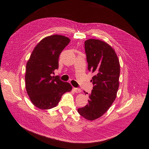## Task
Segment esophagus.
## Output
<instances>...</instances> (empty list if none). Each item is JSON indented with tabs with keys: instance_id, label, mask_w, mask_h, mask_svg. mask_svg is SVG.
I'll use <instances>...</instances> for the list:
<instances>
[{
	"instance_id": "1",
	"label": "esophagus",
	"mask_w": 149,
	"mask_h": 149,
	"mask_svg": "<svg viewBox=\"0 0 149 149\" xmlns=\"http://www.w3.org/2000/svg\"><path fill=\"white\" fill-rule=\"evenodd\" d=\"M74 91L75 92V93H80L81 92V89L80 88H74L73 89Z\"/></svg>"
}]
</instances>
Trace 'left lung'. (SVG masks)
I'll use <instances>...</instances> for the list:
<instances>
[{"label": "left lung", "instance_id": "1", "mask_svg": "<svg viewBox=\"0 0 149 149\" xmlns=\"http://www.w3.org/2000/svg\"><path fill=\"white\" fill-rule=\"evenodd\" d=\"M85 52L92 77L93 89L88 104L78 109V112L88 120H94L105 113L116 98L119 87L120 66L118 58L112 47L97 39L84 42ZM85 94H88L84 91Z\"/></svg>", "mask_w": 149, "mask_h": 149}]
</instances>
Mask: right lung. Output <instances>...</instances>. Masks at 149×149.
<instances>
[{"mask_svg": "<svg viewBox=\"0 0 149 149\" xmlns=\"http://www.w3.org/2000/svg\"><path fill=\"white\" fill-rule=\"evenodd\" d=\"M69 42V38L63 36L46 37L37 45L27 62L26 92L31 102L39 109L54 107L65 92L72 90L69 83L53 75L58 68L60 54Z\"/></svg>", "mask_w": 149, "mask_h": 149, "instance_id": "obj_1", "label": "right lung"}]
</instances>
